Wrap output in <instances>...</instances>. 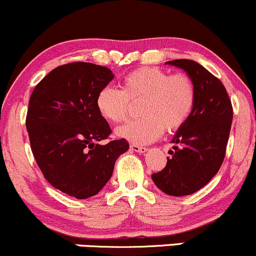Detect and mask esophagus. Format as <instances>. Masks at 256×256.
Listing matches in <instances>:
<instances>
[{
  "instance_id": "esophagus-1",
  "label": "esophagus",
  "mask_w": 256,
  "mask_h": 256,
  "mask_svg": "<svg viewBox=\"0 0 256 256\" xmlns=\"http://www.w3.org/2000/svg\"><path fill=\"white\" fill-rule=\"evenodd\" d=\"M130 150L131 152H146L148 150V148H146V146H140L137 144H131L130 146Z\"/></svg>"
}]
</instances>
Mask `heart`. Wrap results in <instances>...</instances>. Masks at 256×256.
<instances>
[{
  "label": "heart",
  "mask_w": 256,
  "mask_h": 256,
  "mask_svg": "<svg viewBox=\"0 0 256 256\" xmlns=\"http://www.w3.org/2000/svg\"><path fill=\"white\" fill-rule=\"evenodd\" d=\"M195 101V85L188 74L140 67L125 76L122 90L102 88L96 96V107L106 120L119 124L128 119L130 104L140 102L137 113L142 118L120 126L116 136L146 144L158 140L164 130L174 132L180 128L192 116Z\"/></svg>",
  "instance_id": "obj_1"
}]
</instances>
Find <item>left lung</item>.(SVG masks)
<instances>
[{
	"mask_svg": "<svg viewBox=\"0 0 256 256\" xmlns=\"http://www.w3.org/2000/svg\"><path fill=\"white\" fill-rule=\"evenodd\" d=\"M166 64L192 79L196 101L189 120L173 137L177 146L170 150L165 168L152 178L167 195H192L218 173L224 161L234 110L224 85L204 66L186 58Z\"/></svg>",
	"mask_w": 256,
	"mask_h": 256,
	"instance_id": "8db88e82",
	"label": "left lung"
}]
</instances>
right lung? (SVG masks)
<instances>
[{
	"mask_svg": "<svg viewBox=\"0 0 256 256\" xmlns=\"http://www.w3.org/2000/svg\"><path fill=\"white\" fill-rule=\"evenodd\" d=\"M113 78L107 67L71 62L52 70L31 94L26 128L37 165L52 186L76 198L101 192L128 150L125 138L100 144L112 130L96 96Z\"/></svg>",
	"mask_w": 256,
	"mask_h": 256,
	"instance_id": "right-lung-1",
	"label": "right lung"
}]
</instances>
